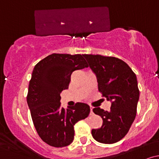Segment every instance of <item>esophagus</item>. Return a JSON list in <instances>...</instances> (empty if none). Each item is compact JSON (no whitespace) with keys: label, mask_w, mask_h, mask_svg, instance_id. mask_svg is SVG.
<instances>
[{"label":"esophagus","mask_w":159,"mask_h":159,"mask_svg":"<svg viewBox=\"0 0 159 159\" xmlns=\"http://www.w3.org/2000/svg\"><path fill=\"white\" fill-rule=\"evenodd\" d=\"M90 114H93V107L92 106H90Z\"/></svg>","instance_id":"obj_1"}]
</instances>
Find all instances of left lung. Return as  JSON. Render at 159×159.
Returning <instances> with one entry per match:
<instances>
[{"mask_svg": "<svg viewBox=\"0 0 159 159\" xmlns=\"http://www.w3.org/2000/svg\"><path fill=\"white\" fill-rule=\"evenodd\" d=\"M84 57L96 75L99 92L111 102L109 111L100 107L93 110L103 123L99 129H92V135L99 143H114L125 136L135 119L140 96L136 75L119 58L99 54Z\"/></svg>", "mask_w": 159, "mask_h": 159, "instance_id": "8db88e82", "label": "left lung"}]
</instances>
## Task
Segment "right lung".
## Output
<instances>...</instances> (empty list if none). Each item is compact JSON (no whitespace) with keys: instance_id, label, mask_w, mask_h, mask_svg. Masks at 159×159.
Returning <instances> with one entry per match:
<instances>
[{"instance_id":"obj_1","label":"right lung","mask_w":159,"mask_h":159,"mask_svg":"<svg viewBox=\"0 0 159 159\" xmlns=\"http://www.w3.org/2000/svg\"><path fill=\"white\" fill-rule=\"evenodd\" d=\"M84 55L50 54L32 72L27 102L38 134L52 147L69 145L74 140L75 124L90 114L87 104L78 102L65 110L60 102V94L69 88L72 72L89 66Z\"/></svg>"}]
</instances>
